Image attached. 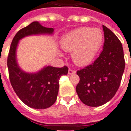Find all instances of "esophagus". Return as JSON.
Segmentation results:
<instances>
[{
  "instance_id": "esophagus-1",
  "label": "esophagus",
  "mask_w": 131,
  "mask_h": 131,
  "mask_svg": "<svg viewBox=\"0 0 131 131\" xmlns=\"http://www.w3.org/2000/svg\"><path fill=\"white\" fill-rule=\"evenodd\" d=\"M68 73H69V75H73V74L75 73L76 71H75V70H73V69H69V71H68Z\"/></svg>"
}]
</instances>
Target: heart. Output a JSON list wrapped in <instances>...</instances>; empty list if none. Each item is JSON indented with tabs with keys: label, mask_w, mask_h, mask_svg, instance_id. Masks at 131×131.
I'll return each instance as SVG.
<instances>
[{
	"label": "heart",
	"mask_w": 131,
	"mask_h": 131,
	"mask_svg": "<svg viewBox=\"0 0 131 131\" xmlns=\"http://www.w3.org/2000/svg\"><path fill=\"white\" fill-rule=\"evenodd\" d=\"M103 36L99 28H80L62 38V48L72 51L71 58L76 65L86 66L93 60L103 43Z\"/></svg>",
	"instance_id": "1"
}]
</instances>
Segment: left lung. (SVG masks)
Listing matches in <instances>:
<instances>
[{
    "label": "left lung",
    "instance_id": "8db88e82",
    "mask_svg": "<svg viewBox=\"0 0 131 131\" xmlns=\"http://www.w3.org/2000/svg\"><path fill=\"white\" fill-rule=\"evenodd\" d=\"M103 49L92 64L77 71L80 82L76 92L83 103L90 107L103 105L118 91L125 67L121 42L109 28L103 26Z\"/></svg>",
    "mask_w": 131,
    "mask_h": 131
}]
</instances>
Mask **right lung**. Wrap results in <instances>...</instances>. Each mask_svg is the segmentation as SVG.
<instances>
[{
    "mask_svg": "<svg viewBox=\"0 0 131 131\" xmlns=\"http://www.w3.org/2000/svg\"><path fill=\"white\" fill-rule=\"evenodd\" d=\"M53 28H46L38 21L19 30L11 42L7 58L10 82L14 91L24 103L34 109H46L56 101L60 77L68 73V67H45L35 73H28L19 67L16 60L18 42L24 37L39 34H52Z\"/></svg>",
    "mask_w": 131,
    "mask_h": 131,
    "instance_id": "add662e5",
    "label": "right lung"
}]
</instances>
